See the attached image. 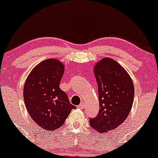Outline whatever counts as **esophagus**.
Masks as SVG:
<instances>
[{
    "instance_id": "1",
    "label": "esophagus",
    "mask_w": 158,
    "mask_h": 158,
    "mask_svg": "<svg viewBox=\"0 0 158 158\" xmlns=\"http://www.w3.org/2000/svg\"><path fill=\"white\" fill-rule=\"evenodd\" d=\"M84 106H85V105H84V102H82V103H81V104L79 105V106H78V108H81V109H82V108H84Z\"/></svg>"
}]
</instances>
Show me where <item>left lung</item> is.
Segmentation results:
<instances>
[{
    "mask_svg": "<svg viewBox=\"0 0 158 158\" xmlns=\"http://www.w3.org/2000/svg\"><path fill=\"white\" fill-rule=\"evenodd\" d=\"M94 74L98 85L99 111L89 124L99 133H107L123 123L131 111L134 86L125 69L112 59L96 64Z\"/></svg>",
    "mask_w": 158,
    "mask_h": 158,
    "instance_id": "left-lung-1",
    "label": "left lung"
}]
</instances>
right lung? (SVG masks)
<instances>
[{
    "instance_id": "1",
    "label": "right lung",
    "mask_w": 158,
    "mask_h": 158,
    "mask_svg": "<svg viewBox=\"0 0 158 158\" xmlns=\"http://www.w3.org/2000/svg\"><path fill=\"white\" fill-rule=\"evenodd\" d=\"M63 72L60 62L47 59L31 71L24 85V101L28 114L38 126L50 131L62 127L76 108L59 88Z\"/></svg>"
}]
</instances>
